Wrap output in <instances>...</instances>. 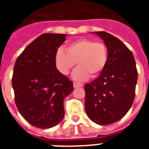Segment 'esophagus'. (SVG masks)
I'll list each match as a JSON object with an SVG mask.
<instances>
[{
  "label": "esophagus",
  "mask_w": 149,
  "mask_h": 149,
  "mask_svg": "<svg viewBox=\"0 0 149 149\" xmlns=\"http://www.w3.org/2000/svg\"><path fill=\"white\" fill-rule=\"evenodd\" d=\"M73 86H74V88H80V87H82L83 84H81V83L74 82L73 83Z\"/></svg>",
  "instance_id": "esophagus-1"
}]
</instances>
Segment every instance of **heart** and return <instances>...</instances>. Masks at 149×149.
Instances as JSON below:
<instances>
[{"label": "heart", "mask_w": 149, "mask_h": 149, "mask_svg": "<svg viewBox=\"0 0 149 149\" xmlns=\"http://www.w3.org/2000/svg\"><path fill=\"white\" fill-rule=\"evenodd\" d=\"M108 60L107 46L90 39H80L69 43L68 49L59 47L55 53V64L62 74L67 75L77 64L72 78L81 81L92 75L95 78L104 71Z\"/></svg>", "instance_id": "heart-1"}]
</instances>
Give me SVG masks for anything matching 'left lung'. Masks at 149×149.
Instances as JSON below:
<instances>
[{"label": "left lung", "mask_w": 149, "mask_h": 149, "mask_svg": "<svg viewBox=\"0 0 149 149\" xmlns=\"http://www.w3.org/2000/svg\"><path fill=\"white\" fill-rule=\"evenodd\" d=\"M107 46L108 60L104 71L85 85V112L99 125L113 124L122 119L133 104L138 71L131 51L106 32H93Z\"/></svg>", "instance_id": "obj_1"}]
</instances>
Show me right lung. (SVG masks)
<instances>
[{"label": "right lung", "instance_id": "right-lung-1", "mask_svg": "<svg viewBox=\"0 0 149 149\" xmlns=\"http://www.w3.org/2000/svg\"><path fill=\"white\" fill-rule=\"evenodd\" d=\"M66 34L45 33L25 47L16 60L12 77L16 107L23 118L38 128L47 129L64 116V100L73 82L56 69L55 53Z\"/></svg>", "mask_w": 149, "mask_h": 149}]
</instances>
